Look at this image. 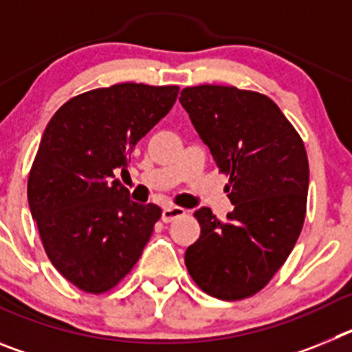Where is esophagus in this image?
Here are the masks:
<instances>
[{
    "label": "esophagus",
    "instance_id": "esophagus-1",
    "mask_svg": "<svg viewBox=\"0 0 352 352\" xmlns=\"http://www.w3.org/2000/svg\"><path fill=\"white\" fill-rule=\"evenodd\" d=\"M183 214H185V210L179 206L164 208V211H162V220H164V222H170V220L178 219V217H183Z\"/></svg>",
    "mask_w": 352,
    "mask_h": 352
}]
</instances>
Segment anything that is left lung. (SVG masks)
Instances as JSON below:
<instances>
[{
    "mask_svg": "<svg viewBox=\"0 0 352 352\" xmlns=\"http://www.w3.org/2000/svg\"><path fill=\"white\" fill-rule=\"evenodd\" d=\"M222 173L234 210L220 222L199 208L201 236L186 248L195 284L219 300L259 292L298 241L307 213L309 158L278 105L256 91L203 84L179 96Z\"/></svg>",
    "mask_w": 352,
    "mask_h": 352,
    "instance_id": "obj_1",
    "label": "left lung"
}]
</instances>
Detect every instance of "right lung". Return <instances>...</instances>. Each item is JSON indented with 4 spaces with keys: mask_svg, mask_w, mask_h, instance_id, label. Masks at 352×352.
I'll return each mask as SVG.
<instances>
[{
    "mask_svg": "<svg viewBox=\"0 0 352 352\" xmlns=\"http://www.w3.org/2000/svg\"><path fill=\"white\" fill-rule=\"evenodd\" d=\"M178 86L123 82L77 95L51 118L28 178L45 254L70 284L100 294L133 268L162 210L114 174L176 102Z\"/></svg>",
    "mask_w": 352,
    "mask_h": 352,
    "instance_id": "add662e5",
    "label": "right lung"
}]
</instances>
